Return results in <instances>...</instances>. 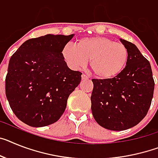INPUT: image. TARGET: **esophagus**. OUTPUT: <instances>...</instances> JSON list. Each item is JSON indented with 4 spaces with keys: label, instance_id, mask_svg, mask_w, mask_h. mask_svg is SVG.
<instances>
[{
    "label": "esophagus",
    "instance_id": "34e87169",
    "mask_svg": "<svg viewBox=\"0 0 158 158\" xmlns=\"http://www.w3.org/2000/svg\"><path fill=\"white\" fill-rule=\"evenodd\" d=\"M89 79V77L87 76V75H84V74H83V75H82V79H83V80H87V79Z\"/></svg>",
    "mask_w": 158,
    "mask_h": 158
}]
</instances>
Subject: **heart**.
I'll use <instances>...</instances> for the list:
<instances>
[{
	"instance_id": "b5f03b06",
	"label": "heart",
	"mask_w": 158,
	"mask_h": 158,
	"mask_svg": "<svg viewBox=\"0 0 158 158\" xmlns=\"http://www.w3.org/2000/svg\"><path fill=\"white\" fill-rule=\"evenodd\" d=\"M62 56L74 69L85 67L90 59L91 71L102 79H112L119 75L128 60L126 46L105 37L81 38L75 46L66 44L62 50Z\"/></svg>"
}]
</instances>
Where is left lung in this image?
<instances>
[{
	"mask_svg": "<svg viewBox=\"0 0 158 158\" xmlns=\"http://www.w3.org/2000/svg\"><path fill=\"white\" fill-rule=\"evenodd\" d=\"M128 60L124 70L112 79H92L91 112L103 128L122 131L139 124L150 108L154 80L150 63L133 43L120 39Z\"/></svg>",
	"mask_w": 158,
	"mask_h": 158,
	"instance_id": "1",
	"label": "left lung"
}]
</instances>
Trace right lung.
<instances>
[{
    "mask_svg": "<svg viewBox=\"0 0 158 158\" xmlns=\"http://www.w3.org/2000/svg\"><path fill=\"white\" fill-rule=\"evenodd\" d=\"M46 34L26 41L9 59L5 94L16 116L32 127L59 120L82 73L67 67L63 46L73 38Z\"/></svg>",
    "mask_w": 158,
    "mask_h": 158,
    "instance_id": "1",
    "label": "right lung"
}]
</instances>
